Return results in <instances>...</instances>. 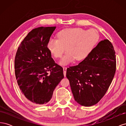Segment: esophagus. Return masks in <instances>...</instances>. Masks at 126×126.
<instances>
[{
    "mask_svg": "<svg viewBox=\"0 0 126 126\" xmlns=\"http://www.w3.org/2000/svg\"><path fill=\"white\" fill-rule=\"evenodd\" d=\"M67 67H63V75L64 77H66V70H67Z\"/></svg>",
    "mask_w": 126,
    "mask_h": 126,
    "instance_id": "1",
    "label": "esophagus"
}]
</instances>
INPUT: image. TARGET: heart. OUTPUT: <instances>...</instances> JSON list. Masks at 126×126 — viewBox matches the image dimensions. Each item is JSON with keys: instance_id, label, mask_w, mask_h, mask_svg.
<instances>
[{"instance_id": "obj_1", "label": "heart", "mask_w": 126, "mask_h": 126, "mask_svg": "<svg viewBox=\"0 0 126 126\" xmlns=\"http://www.w3.org/2000/svg\"><path fill=\"white\" fill-rule=\"evenodd\" d=\"M57 39L50 38L47 43V48L55 58L62 57L59 64L66 65L74 62H82L93 51L99 39L96 30H85L81 28H68L61 30L57 33Z\"/></svg>"}]
</instances>
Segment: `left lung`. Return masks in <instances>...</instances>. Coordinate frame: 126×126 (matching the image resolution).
Listing matches in <instances>:
<instances>
[{"instance_id":"8db88e82","label":"left lung","mask_w":126,"mask_h":126,"mask_svg":"<svg viewBox=\"0 0 126 126\" xmlns=\"http://www.w3.org/2000/svg\"><path fill=\"white\" fill-rule=\"evenodd\" d=\"M115 51L109 40H101L87 58L67 69L75 101L81 106L96 105L104 97L115 74Z\"/></svg>"}]
</instances>
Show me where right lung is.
I'll return each instance as SVG.
<instances>
[{"instance_id": "obj_1", "label": "right lung", "mask_w": 126, "mask_h": 126, "mask_svg": "<svg viewBox=\"0 0 126 126\" xmlns=\"http://www.w3.org/2000/svg\"><path fill=\"white\" fill-rule=\"evenodd\" d=\"M55 29L40 27L32 29L22 41L15 56L18 85L27 99L36 105L50 101L55 88L64 77L63 68L55 63L47 48Z\"/></svg>"}]
</instances>
